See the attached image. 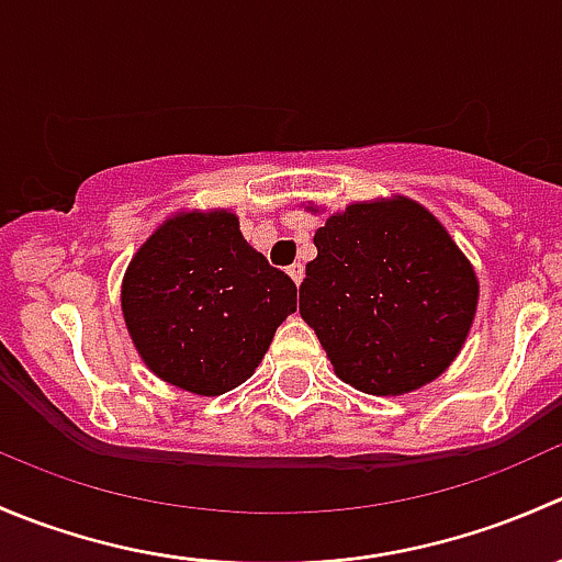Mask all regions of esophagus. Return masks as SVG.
<instances>
[{"label":"esophagus","mask_w":562,"mask_h":562,"mask_svg":"<svg viewBox=\"0 0 562 562\" xmlns=\"http://www.w3.org/2000/svg\"><path fill=\"white\" fill-rule=\"evenodd\" d=\"M288 277H291L293 282H302L304 280V266L302 263H293V266H288Z\"/></svg>","instance_id":"obj_1"}]
</instances>
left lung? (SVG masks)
Here are the masks:
<instances>
[{"label": "left lung", "mask_w": 562, "mask_h": 562, "mask_svg": "<svg viewBox=\"0 0 562 562\" xmlns=\"http://www.w3.org/2000/svg\"><path fill=\"white\" fill-rule=\"evenodd\" d=\"M313 241L299 313L339 381L396 396L449 370L473 326L479 277L432 212L405 195L359 201Z\"/></svg>", "instance_id": "obj_1"}]
</instances>
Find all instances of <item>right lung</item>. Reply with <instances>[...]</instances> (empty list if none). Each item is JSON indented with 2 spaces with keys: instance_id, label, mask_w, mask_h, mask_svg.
Returning <instances> with one entry per match:
<instances>
[{
  "instance_id": "right-lung-1",
  "label": "right lung",
  "mask_w": 562,
  "mask_h": 562,
  "mask_svg": "<svg viewBox=\"0 0 562 562\" xmlns=\"http://www.w3.org/2000/svg\"><path fill=\"white\" fill-rule=\"evenodd\" d=\"M291 313L296 285L247 245L231 209L162 220L122 280V315L144 364L198 396L241 386Z\"/></svg>"
}]
</instances>
